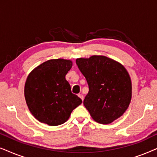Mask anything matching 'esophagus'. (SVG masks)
<instances>
[{"label": "esophagus", "mask_w": 157, "mask_h": 157, "mask_svg": "<svg viewBox=\"0 0 157 157\" xmlns=\"http://www.w3.org/2000/svg\"><path fill=\"white\" fill-rule=\"evenodd\" d=\"M78 96H79V97H80V98H81V100H82V101L83 100V96L82 95V94H79Z\"/></svg>", "instance_id": "obj_1"}]
</instances>
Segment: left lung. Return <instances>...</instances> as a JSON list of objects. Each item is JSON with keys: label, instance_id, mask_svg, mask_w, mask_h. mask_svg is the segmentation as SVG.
<instances>
[{"label": "left lung", "instance_id": "obj_1", "mask_svg": "<svg viewBox=\"0 0 157 157\" xmlns=\"http://www.w3.org/2000/svg\"><path fill=\"white\" fill-rule=\"evenodd\" d=\"M89 93L83 104L94 121L108 124L121 117L132 99V81L123 65L104 56L77 59Z\"/></svg>", "mask_w": 157, "mask_h": 157}]
</instances>
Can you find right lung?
I'll use <instances>...</instances> for the list:
<instances>
[{
    "label": "right lung",
    "instance_id": "right-lung-1",
    "mask_svg": "<svg viewBox=\"0 0 157 157\" xmlns=\"http://www.w3.org/2000/svg\"><path fill=\"white\" fill-rule=\"evenodd\" d=\"M72 65L70 60H48L28 76L24 88L25 101L32 115L41 123L61 125L82 103L72 94L65 78Z\"/></svg>",
    "mask_w": 157,
    "mask_h": 157
}]
</instances>
